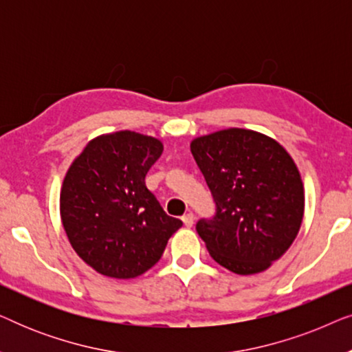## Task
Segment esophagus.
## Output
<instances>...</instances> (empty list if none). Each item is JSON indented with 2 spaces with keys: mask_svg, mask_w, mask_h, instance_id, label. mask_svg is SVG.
I'll return each mask as SVG.
<instances>
[{
  "mask_svg": "<svg viewBox=\"0 0 352 352\" xmlns=\"http://www.w3.org/2000/svg\"><path fill=\"white\" fill-rule=\"evenodd\" d=\"M194 213H187L182 216V223H184L186 228H192V226H194Z\"/></svg>",
  "mask_w": 352,
  "mask_h": 352,
  "instance_id": "34e87169",
  "label": "esophagus"
}]
</instances>
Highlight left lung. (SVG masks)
<instances>
[{"mask_svg":"<svg viewBox=\"0 0 352 352\" xmlns=\"http://www.w3.org/2000/svg\"><path fill=\"white\" fill-rule=\"evenodd\" d=\"M216 216L197 232L210 256L230 272L266 271L295 242L305 216V187L290 153L276 139L228 128L190 142Z\"/></svg>","mask_w":352,"mask_h":352,"instance_id":"8db88e82","label":"left lung"}]
</instances>
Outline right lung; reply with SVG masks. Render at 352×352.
<instances>
[{"label": "right lung", "mask_w": 352, "mask_h": 352, "mask_svg": "<svg viewBox=\"0 0 352 352\" xmlns=\"http://www.w3.org/2000/svg\"><path fill=\"white\" fill-rule=\"evenodd\" d=\"M160 139L117 131L91 139L60 187V219L72 248L96 272L134 278L158 263L182 226L146 187Z\"/></svg>", "instance_id": "1"}]
</instances>
